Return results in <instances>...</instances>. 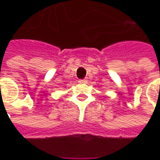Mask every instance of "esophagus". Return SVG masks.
I'll return each mask as SVG.
<instances>
[{
    "instance_id": "1",
    "label": "esophagus",
    "mask_w": 160,
    "mask_h": 160,
    "mask_svg": "<svg viewBox=\"0 0 160 160\" xmlns=\"http://www.w3.org/2000/svg\"><path fill=\"white\" fill-rule=\"evenodd\" d=\"M79 83H87V80H86V79H81V80H79Z\"/></svg>"
}]
</instances>
